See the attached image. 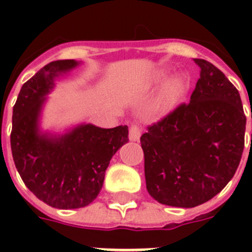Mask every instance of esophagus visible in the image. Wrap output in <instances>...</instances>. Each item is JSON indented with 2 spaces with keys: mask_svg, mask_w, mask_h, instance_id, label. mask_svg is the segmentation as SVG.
<instances>
[{
  "mask_svg": "<svg viewBox=\"0 0 252 252\" xmlns=\"http://www.w3.org/2000/svg\"><path fill=\"white\" fill-rule=\"evenodd\" d=\"M141 136V129L137 124H132L129 128V140L130 141H138Z\"/></svg>",
  "mask_w": 252,
  "mask_h": 252,
  "instance_id": "esophagus-1",
  "label": "esophagus"
}]
</instances>
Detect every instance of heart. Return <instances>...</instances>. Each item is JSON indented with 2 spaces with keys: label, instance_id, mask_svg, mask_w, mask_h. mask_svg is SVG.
<instances>
[{
  "label": "heart",
  "instance_id": "obj_1",
  "mask_svg": "<svg viewBox=\"0 0 252 252\" xmlns=\"http://www.w3.org/2000/svg\"><path fill=\"white\" fill-rule=\"evenodd\" d=\"M168 72H170L168 69L158 70L153 76V81L154 82H159L167 76ZM188 85H189V81L184 74H179V76L172 77L171 80H168L161 87V90H159L157 98H156L153 107L154 112L158 115H166L168 112H171L178 106V103L182 100L186 91L188 90Z\"/></svg>",
  "mask_w": 252,
  "mask_h": 252
}]
</instances>
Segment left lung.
Segmentation results:
<instances>
[{
    "label": "left lung",
    "instance_id": "8db88e82",
    "mask_svg": "<svg viewBox=\"0 0 252 252\" xmlns=\"http://www.w3.org/2000/svg\"><path fill=\"white\" fill-rule=\"evenodd\" d=\"M193 61L200 78L189 103L148 126L140 138L146 189L170 207L193 208L215 197L234 176L245 148L238 90L213 64Z\"/></svg>",
    "mask_w": 252,
    "mask_h": 252
}]
</instances>
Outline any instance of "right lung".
Returning a JSON list of instances; mask_svg holds the SVG:
<instances>
[{"label": "right lung", "mask_w": 252, "mask_h": 252, "mask_svg": "<svg viewBox=\"0 0 252 252\" xmlns=\"http://www.w3.org/2000/svg\"><path fill=\"white\" fill-rule=\"evenodd\" d=\"M78 64L76 60L47 64L22 86L13 107L10 145L15 167L37 199L59 209L93 203L111 158L129 141L126 126L104 129L81 124L61 136L40 133L39 116L53 80Z\"/></svg>", "instance_id": "1"}]
</instances>
